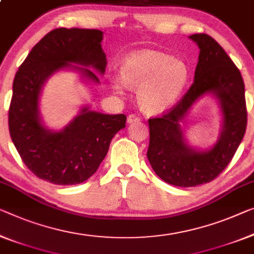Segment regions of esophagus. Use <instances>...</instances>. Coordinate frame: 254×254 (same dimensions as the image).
Masks as SVG:
<instances>
[{"label": "esophagus", "mask_w": 254, "mask_h": 254, "mask_svg": "<svg viewBox=\"0 0 254 254\" xmlns=\"http://www.w3.org/2000/svg\"><path fill=\"white\" fill-rule=\"evenodd\" d=\"M139 117H137L136 115H129L127 117V123L131 124V123H137L139 122Z\"/></svg>", "instance_id": "obj_1"}]
</instances>
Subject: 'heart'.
<instances>
[{
	"label": "heart",
	"mask_w": 254,
	"mask_h": 254,
	"mask_svg": "<svg viewBox=\"0 0 254 254\" xmlns=\"http://www.w3.org/2000/svg\"><path fill=\"white\" fill-rule=\"evenodd\" d=\"M189 81L184 62L158 51H140L124 60L120 77L112 76L117 91L125 85L137 88V100L145 111L161 112L176 101Z\"/></svg>",
	"instance_id": "heart-1"
}]
</instances>
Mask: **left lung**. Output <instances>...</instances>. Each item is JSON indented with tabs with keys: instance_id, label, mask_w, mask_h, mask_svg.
<instances>
[{
	"instance_id": "obj_1",
	"label": "left lung",
	"mask_w": 254,
	"mask_h": 254,
	"mask_svg": "<svg viewBox=\"0 0 254 254\" xmlns=\"http://www.w3.org/2000/svg\"><path fill=\"white\" fill-rule=\"evenodd\" d=\"M200 48L194 83L181 100L149 119L147 159L155 174L168 184L193 187L210 183L222 173L244 137L248 123L244 81L224 49L206 34L190 36ZM213 92L221 101L224 130L210 151H194L186 145L178 123L198 97Z\"/></svg>"
}]
</instances>
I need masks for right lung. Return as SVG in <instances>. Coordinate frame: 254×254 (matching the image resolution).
Wrapping results in <instances>:
<instances>
[{"label": "right lung", "mask_w": 254, "mask_h": 254, "mask_svg": "<svg viewBox=\"0 0 254 254\" xmlns=\"http://www.w3.org/2000/svg\"><path fill=\"white\" fill-rule=\"evenodd\" d=\"M97 29L58 28L30 51L14 76L9 108V131L23 163L38 178L57 185H76L95 173L114 136L126 126L125 115L83 109L61 131H49L38 118V95L46 78L71 64L104 72L107 59ZM85 76L99 83L89 69Z\"/></svg>", "instance_id": "add662e5"}]
</instances>
